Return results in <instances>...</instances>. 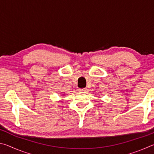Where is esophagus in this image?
<instances>
[{"label": "esophagus", "instance_id": "esophagus-1", "mask_svg": "<svg viewBox=\"0 0 154 154\" xmlns=\"http://www.w3.org/2000/svg\"><path fill=\"white\" fill-rule=\"evenodd\" d=\"M85 90H86V89H85V88H80V89H79V92H85Z\"/></svg>", "mask_w": 154, "mask_h": 154}]
</instances>
